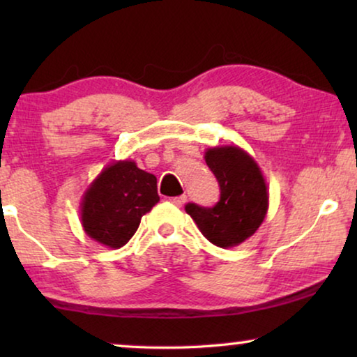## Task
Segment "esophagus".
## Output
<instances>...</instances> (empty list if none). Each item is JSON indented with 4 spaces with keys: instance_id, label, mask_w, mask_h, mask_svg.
Instances as JSON below:
<instances>
[{
    "instance_id": "esophagus-1",
    "label": "esophagus",
    "mask_w": 357,
    "mask_h": 357,
    "mask_svg": "<svg viewBox=\"0 0 357 357\" xmlns=\"http://www.w3.org/2000/svg\"><path fill=\"white\" fill-rule=\"evenodd\" d=\"M172 203L175 204V206H183L185 203H187V197H185V195H180V197H175V198H172Z\"/></svg>"
}]
</instances>
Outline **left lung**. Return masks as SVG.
Instances as JSON below:
<instances>
[{
    "mask_svg": "<svg viewBox=\"0 0 357 357\" xmlns=\"http://www.w3.org/2000/svg\"><path fill=\"white\" fill-rule=\"evenodd\" d=\"M204 160L216 175L221 197L213 208L188 203L185 211L214 245L236 247L252 237L266 216V182L255 159L238 146L209 148Z\"/></svg>",
    "mask_w": 357,
    "mask_h": 357,
    "instance_id": "8db88e82",
    "label": "left lung"
}]
</instances>
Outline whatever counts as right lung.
I'll return each mask as SVG.
<instances>
[{
	"label": "right lung",
	"mask_w": 357,
	"mask_h": 357,
	"mask_svg": "<svg viewBox=\"0 0 357 357\" xmlns=\"http://www.w3.org/2000/svg\"><path fill=\"white\" fill-rule=\"evenodd\" d=\"M158 202V178L141 170L135 160H116L82 195L81 224L96 242L120 248L135 236L141 218Z\"/></svg>",
	"instance_id": "right-lung-1"
}]
</instances>
